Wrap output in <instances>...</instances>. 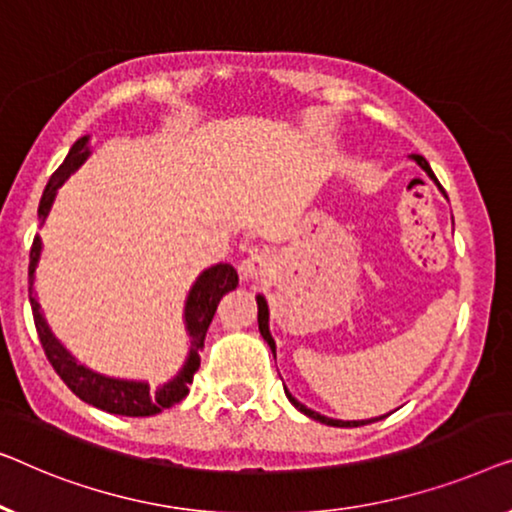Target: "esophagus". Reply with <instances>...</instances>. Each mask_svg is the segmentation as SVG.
Returning <instances> with one entry per match:
<instances>
[{"label": "esophagus", "mask_w": 512, "mask_h": 512, "mask_svg": "<svg viewBox=\"0 0 512 512\" xmlns=\"http://www.w3.org/2000/svg\"><path fill=\"white\" fill-rule=\"evenodd\" d=\"M241 276L243 278H250V280H257L266 276V273L271 271V257L264 253V250H253L246 259H243L241 266H239Z\"/></svg>", "instance_id": "esophagus-1"}]
</instances>
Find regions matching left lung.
Returning a JSON list of instances; mask_svg holds the SVG:
<instances>
[{"mask_svg":"<svg viewBox=\"0 0 512 512\" xmlns=\"http://www.w3.org/2000/svg\"><path fill=\"white\" fill-rule=\"evenodd\" d=\"M413 160L420 164V167L427 171V174L434 178L436 181V176H434V171H431V167H429V162L424 160L422 155H413ZM438 183V181H436ZM438 187H441V183H438ZM257 308H259V313H257V322H259V334L264 336V341L271 345V350L276 352V345H273V338H271V334H269V308H266V301L262 299V297H257ZM285 394H287V399H290L292 403H294V408H299L301 413L304 415H308V417H313V420H318V422H322V424H329V427H362V424H369V422H376V420H383V417H376V420H362V422H341V420H331V417H325V415H320V413H315V410H311V408H306L304 403H299L297 399L292 397L290 392L285 390Z\"/></svg>","mask_w":512,"mask_h":512,"instance_id":"8db88e82","label":"left lung"}]
</instances>
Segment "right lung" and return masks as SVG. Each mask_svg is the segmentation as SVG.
<instances>
[{"instance_id":"add662e5","label":"right lung","mask_w":512,"mask_h":512,"mask_svg":"<svg viewBox=\"0 0 512 512\" xmlns=\"http://www.w3.org/2000/svg\"><path fill=\"white\" fill-rule=\"evenodd\" d=\"M88 136L78 139L74 146H71L69 155L64 157V162L57 167V171L50 176V181L43 190V197L39 201V218L43 220L53 206L55 192L64 181H67L69 174L81 167L88 157ZM41 253V241L39 236H34L32 248H30V280L34 278V266H37V259ZM239 285V276H236L232 264H218L211 266L201 273L197 283H194L190 297H187L185 306V322L187 331L192 336V352L190 359H187L185 369L178 373V378L171 380L157 392H150L148 385L143 383H127V380H113L97 376L85 369V366L76 364L74 359L69 357V352L62 348L60 343L55 341L53 334H50L46 322H43L39 313L37 299L32 297L30 292V304H32V315H34V327H37L41 348L46 352L50 366H53L57 376L64 380V385L69 387L71 392L76 394L78 399H83L90 406L102 408L106 413L113 415H125V417H148L162 413L164 408H171L174 403L187 397V383H192L194 371L199 369V350H204L206 331L211 325L215 311H218L220 299L225 297L227 292H232L234 287Z\"/></svg>"}]
</instances>
